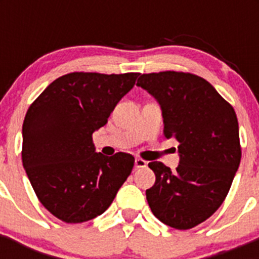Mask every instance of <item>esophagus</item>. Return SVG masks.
Instances as JSON below:
<instances>
[{
  "mask_svg": "<svg viewBox=\"0 0 259 259\" xmlns=\"http://www.w3.org/2000/svg\"><path fill=\"white\" fill-rule=\"evenodd\" d=\"M146 164H148V162L141 159V158H136L135 159V167L136 168H143V167H146Z\"/></svg>",
  "mask_w": 259,
  "mask_h": 259,
  "instance_id": "obj_1",
  "label": "esophagus"
}]
</instances>
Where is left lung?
Instances as JSON below:
<instances>
[{
  "instance_id": "1",
  "label": "left lung",
  "mask_w": 259,
  "mask_h": 259,
  "mask_svg": "<svg viewBox=\"0 0 259 259\" xmlns=\"http://www.w3.org/2000/svg\"><path fill=\"white\" fill-rule=\"evenodd\" d=\"M162 110L163 135L179 141L180 162L171 171L162 162L149 167L155 183L146 200L162 223L189 230L223 203L239 168L241 148L233 107L202 77L163 71L137 80Z\"/></svg>"
}]
</instances>
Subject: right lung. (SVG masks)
<instances>
[{"mask_svg":"<svg viewBox=\"0 0 259 259\" xmlns=\"http://www.w3.org/2000/svg\"><path fill=\"white\" fill-rule=\"evenodd\" d=\"M137 72H71L47 87L23 122L22 161L40 202L66 223L106 211L135 158L96 152L92 135L135 85Z\"/></svg>","mask_w":259,"mask_h":259,"instance_id":"right-lung-1","label":"right lung"}]
</instances>
